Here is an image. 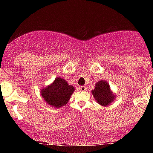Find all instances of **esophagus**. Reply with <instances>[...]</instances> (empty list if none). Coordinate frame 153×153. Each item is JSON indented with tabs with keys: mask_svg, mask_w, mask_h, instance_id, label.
<instances>
[{
	"mask_svg": "<svg viewBox=\"0 0 153 153\" xmlns=\"http://www.w3.org/2000/svg\"><path fill=\"white\" fill-rule=\"evenodd\" d=\"M79 90H80L81 91H86V86H79Z\"/></svg>",
	"mask_w": 153,
	"mask_h": 153,
	"instance_id": "esophagus-1",
	"label": "esophagus"
}]
</instances>
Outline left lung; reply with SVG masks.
Listing matches in <instances>:
<instances>
[{"label":"left lung","instance_id":"8db88e82","mask_svg":"<svg viewBox=\"0 0 153 153\" xmlns=\"http://www.w3.org/2000/svg\"><path fill=\"white\" fill-rule=\"evenodd\" d=\"M91 92L97 102L103 106H108L114 100L115 95L112 93L109 83L105 80H100L96 83L95 89Z\"/></svg>","mask_w":153,"mask_h":153}]
</instances>
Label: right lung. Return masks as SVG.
Masks as SVG:
<instances>
[{"mask_svg": "<svg viewBox=\"0 0 153 153\" xmlns=\"http://www.w3.org/2000/svg\"><path fill=\"white\" fill-rule=\"evenodd\" d=\"M74 90V86L69 85L63 78L56 77L52 84L42 89L40 93L48 105L60 108L69 102Z\"/></svg>", "mask_w": 153, "mask_h": 153, "instance_id": "add662e5", "label": "right lung"}]
</instances>
